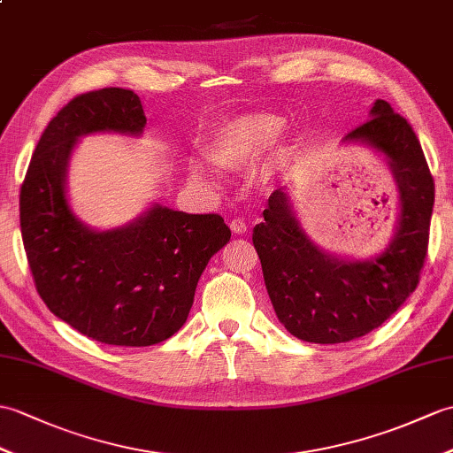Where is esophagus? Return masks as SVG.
Segmentation results:
<instances>
[{"mask_svg": "<svg viewBox=\"0 0 453 453\" xmlns=\"http://www.w3.org/2000/svg\"><path fill=\"white\" fill-rule=\"evenodd\" d=\"M229 227H231V231H234L235 235H243L245 231H247V224L243 222V219H239V218L231 219V222H229Z\"/></svg>", "mask_w": 453, "mask_h": 453, "instance_id": "obj_1", "label": "esophagus"}]
</instances>
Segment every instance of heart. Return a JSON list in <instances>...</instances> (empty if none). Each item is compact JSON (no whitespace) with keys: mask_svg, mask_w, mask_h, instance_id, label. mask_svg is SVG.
Returning <instances> with one entry per match:
<instances>
[{"mask_svg":"<svg viewBox=\"0 0 453 453\" xmlns=\"http://www.w3.org/2000/svg\"><path fill=\"white\" fill-rule=\"evenodd\" d=\"M283 118L272 111H249L226 121L208 142V160L224 170H243L265 154L283 129ZM188 173L198 183H212L214 170L203 162L188 165ZM274 175V162H262L255 170L258 183H268Z\"/></svg>","mask_w":453,"mask_h":453,"instance_id":"b5f03b06","label":"heart"}]
</instances>
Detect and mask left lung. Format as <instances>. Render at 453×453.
Listing matches in <instances>:
<instances>
[{
    "instance_id": "obj_1",
    "label": "left lung",
    "mask_w": 453,
    "mask_h": 453,
    "mask_svg": "<svg viewBox=\"0 0 453 453\" xmlns=\"http://www.w3.org/2000/svg\"><path fill=\"white\" fill-rule=\"evenodd\" d=\"M380 152L399 191L394 239L369 260H343L304 234L286 188L270 195L265 222L252 229L278 320L311 343H343L382 326L415 291L428 250L434 179L411 125L384 100L345 134Z\"/></svg>"
}]
</instances>
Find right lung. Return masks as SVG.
I'll list each match as a JSON object with an SVG mask.
<instances>
[{
    "instance_id": "add662e5",
    "label": "right lung",
    "mask_w": 453,
    "mask_h": 453,
    "mask_svg": "<svg viewBox=\"0 0 453 453\" xmlns=\"http://www.w3.org/2000/svg\"><path fill=\"white\" fill-rule=\"evenodd\" d=\"M144 125L133 90L79 94L42 133L20 187V234L42 301L71 328L108 345L172 338L188 317L208 260L231 237L222 216L160 204L108 231L73 214L65 181L81 136H139Z\"/></svg>"
}]
</instances>
